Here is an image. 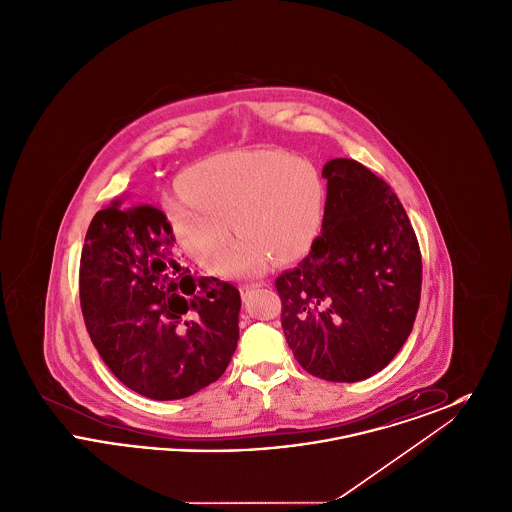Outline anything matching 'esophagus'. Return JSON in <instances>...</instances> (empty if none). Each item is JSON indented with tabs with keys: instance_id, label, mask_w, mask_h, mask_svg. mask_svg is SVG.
Listing matches in <instances>:
<instances>
[{
	"instance_id": "obj_1",
	"label": "esophagus",
	"mask_w": 512,
	"mask_h": 512,
	"mask_svg": "<svg viewBox=\"0 0 512 512\" xmlns=\"http://www.w3.org/2000/svg\"><path fill=\"white\" fill-rule=\"evenodd\" d=\"M259 286H261V282H259V284H257V282H249V284H242V286H240V293H242V295H247V293L251 292L253 288H259Z\"/></svg>"
}]
</instances>
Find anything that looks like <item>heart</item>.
<instances>
[{"mask_svg": "<svg viewBox=\"0 0 512 512\" xmlns=\"http://www.w3.org/2000/svg\"><path fill=\"white\" fill-rule=\"evenodd\" d=\"M184 192L165 199L180 247L203 267L224 257L232 225L244 238L222 263L228 276L265 270L276 255L292 261L317 240L324 188L313 165L278 151H230L197 163L182 178Z\"/></svg>", "mask_w": 512, "mask_h": 512, "instance_id": "heart-1", "label": "heart"}]
</instances>
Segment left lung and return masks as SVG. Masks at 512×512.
<instances>
[{
  "label": "left lung",
  "instance_id": "obj_1",
  "mask_svg": "<svg viewBox=\"0 0 512 512\" xmlns=\"http://www.w3.org/2000/svg\"><path fill=\"white\" fill-rule=\"evenodd\" d=\"M322 234L276 278L293 357L328 382L380 372L413 330L422 259L411 220L390 186L353 159L324 165Z\"/></svg>",
  "mask_w": 512,
  "mask_h": 512
}]
</instances>
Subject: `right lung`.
Returning a JSON list of instances; mask_svg holds the SVG:
<instances>
[{"instance_id":"add662e5","label":"right lung","mask_w":512,"mask_h":512,"mask_svg":"<svg viewBox=\"0 0 512 512\" xmlns=\"http://www.w3.org/2000/svg\"><path fill=\"white\" fill-rule=\"evenodd\" d=\"M115 199L90 222L80 307L103 363L155 401L217 382L240 338L238 288L180 263L171 224L151 205Z\"/></svg>"}]
</instances>
